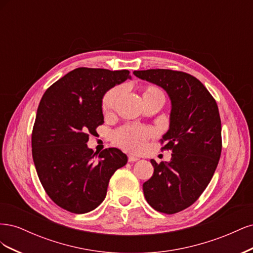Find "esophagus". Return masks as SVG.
Instances as JSON below:
<instances>
[{
  "instance_id": "obj_1",
  "label": "esophagus",
  "mask_w": 253,
  "mask_h": 253,
  "mask_svg": "<svg viewBox=\"0 0 253 253\" xmlns=\"http://www.w3.org/2000/svg\"><path fill=\"white\" fill-rule=\"evenodd\" d=\"M128 162L129 163H134V162H137V160H139V158L138 157H136V156H133V155H128Z\"/></svg>"
}]
</instances>
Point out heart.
I'll return each mask as SVG.
<instances>
[{
	"label": "heart",
	"mask_w": 253,
	"mask_h": 253,
	"mask_svg": "<svg viewBox=\"0 0 253 253\" xmlns=\"http://www.w3.org/2000/svg\"><path fill=\"white\" fill-rule=\"evenodd\" d=\"M120 95V87H113L104 94L101 101V109L103 113H110L114 110L118 97ZM143 100L152 98H163L165 95L162 89L154 85H148L142 91ZM152 131L148 127L141 126H125L118 128L113 134V142L118 147L131 152H141L145 149L148 139L152 136Z\"/></svg>",
	"instance_id": "obj_1"
}]
</instances>
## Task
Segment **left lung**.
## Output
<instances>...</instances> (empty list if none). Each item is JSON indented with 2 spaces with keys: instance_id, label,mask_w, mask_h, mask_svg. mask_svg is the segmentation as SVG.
Segmentation results:
<instances>
[{
  "instance_id": "obj_1",
  "label": "left lung",
  "mask_w": 253,
  "mask_h": 253,
  "mask_svg": "<svg viewBox=\"0 0 253 253\" xmlns=\"http://www.w3.org/2000/svg\"><path fill=\"white\" fill-rule=\"evenodd\" d=\"M134 75L170 97V126L160 141L163 150L172 151V158L160 164L151 159L154 173L142 188L153 209L177 213L198 200L215 172L221 153L217 104L204 84L187 73L147 70Z\"/></svg>"
}]
</instances>
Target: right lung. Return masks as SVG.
Wrapping results in <instances>:
<instances>
[{
	"mask_svg": "<svg viewBox=\"0 0 253 253\" xmlns=\"http://www.w3.org/2000/svg\"><path fill=\"white\" fill-rule=\"evenodd\" d=\"M129 78L126 70L79 67L44 93L32 134L33 158L45 192L62 209L76 214L96 209L112 175L127 163L119 149L97 156L86 142L104 122V94Z\"/></svg>",
	"mask_w": 253,
	"mask_h": 253,
	"instance_id": "add662e5",
	"label": "right lung"
}]
</instances>
